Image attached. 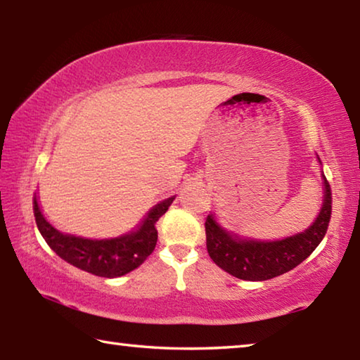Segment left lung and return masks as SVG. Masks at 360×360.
<instances>
[{"instance_id":"1","label":"left lung","mask_w":360,"mask_h":360,"mask_svg":"<svg viewBox=\"0 0 360 360\" xmlns=\"http://www.w3.org/2000/svg\"><path fill=\"white\" fill-rule=\"evenodd\" d=\"M332 216V191L324 178V203L311 227L279 241H252L231 236L214 217L205 222L206 249L217 266L245 281H266L300 265L327 233Z\"/></svg>"}]
</instances>
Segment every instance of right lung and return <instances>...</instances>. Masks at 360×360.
I'll return each mask as SVG.
<instances>
[{
    "label": "right lung",
    "instance_id": "1",
    "mask_svg": "<svg viewBox=\"0 0 360 360\" xmlns=\"http://www.w3.org/2000/svg\"><path fill=\"white\" fill-rule=\"evenodd\" d=\"M173 200L174 197L155 205L136 231L112 240H85L60 233L42 216L36 197L33 198V212L42 238L58 257L95 276L117 278L135 270L154 251L157 245L155 224L168 211Z\"/></svg>",
    "mask_w": 360,
    "mask_h": 360
}]
</instances>
